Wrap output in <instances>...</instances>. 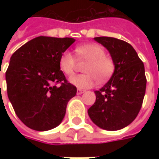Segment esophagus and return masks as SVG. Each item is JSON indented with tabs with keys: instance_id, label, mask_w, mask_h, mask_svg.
Segmentation results:
<instances>
[{
	"instance_id": "1",
	"label": "esophagus",
	"mask_w": 159,
	"mask_h": 159,
	"mask_svg": "<svg viewBox=\"0 0 159 159\" xmlns=\"http://www.w3.org/2000/svg\"><path fill=\"white\" fill-rule=\"evenodd\" d=\"M85 92V90H83V89H78V91H77V94L78 95H81Z\"/></svg>"
}]
</instances>
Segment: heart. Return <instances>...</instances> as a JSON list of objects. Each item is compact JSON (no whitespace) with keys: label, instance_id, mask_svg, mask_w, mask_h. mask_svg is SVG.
Instances as JSON below:
<instances>
[{"label":"heart","instance_id":"1","mask_svg":"<svg viewBox=\"0 0 159 159\" xmlns=\"http://www.w3.org/2000/svg\"><path fill=\"white\" fill-rule=\"evenodd\" d=\"M77 56L88 63L84 66L86 73L73 75L69 79L70 84L79 89H89L96 82L104 81L111 76L115 70L114 61L105 56L104 48L98 44H85L77 47ZM59 67L66 75H71L76 68V60L73 55L66 50L59 58Z\"/></svg>","mask_w":159,"mask_h":159}]
</instances>
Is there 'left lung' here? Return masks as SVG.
<instances>
[{"label":"left lung","mask_w":159,"mask_h":159,"mask_svg":"<svg viewBox=\"0 0 159 159\" xmlns=\"http://www.w3.org/2000/svg\"><path fill=\"white\" fill-rule=\"evenodd\" d=\"M105 47L115 64L110 80L95 91V103L88 111L95 125L109 131L119 130L131 124L140 111L146 91L143 61L127 42L112 37H95Z\"/></svg>","instance_id":"8db88e82"}]
</instances>
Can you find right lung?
I'll use <instances>...</instances> for the list:
<instances>
[{"label":"right lung","mask_w":159,"mask_h":159,"mask_svg":"<svg viewBox=\"0 0 159 159\" xmlns=\"http://www.w3.org/2000/svg\"><path fill=\"white\" fill-rule=\"evenodd\" d=\"M74 41L39 36L11 56L6 71L8 96L16 116L29 128L50 130L64 119L77 89L60 70L59 58Z\"/></svg>","instance_id":"1"}]
</instances>
